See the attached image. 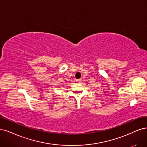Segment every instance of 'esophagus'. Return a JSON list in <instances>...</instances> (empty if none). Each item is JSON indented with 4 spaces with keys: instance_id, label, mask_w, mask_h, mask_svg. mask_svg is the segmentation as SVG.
Returning a JSON list of instances; mask_svg holds the SVG:
<instances>
[{
    "instance_id": "esophagus-1",
    "label": "esophagus",
    "mask_w": 147,
    "mask_h": 147,
    "mask_svg": "<svg viewBox=\"0 0 147 147\" xmlns=\"http://www.w3.org/2000/svg\"><path fill=\"white\" fill-rule=\"evenodd\" d=\"M76 81H77V82H80V81H81V79H77V80H76Z\"/></svg>"
}]
</instances>
